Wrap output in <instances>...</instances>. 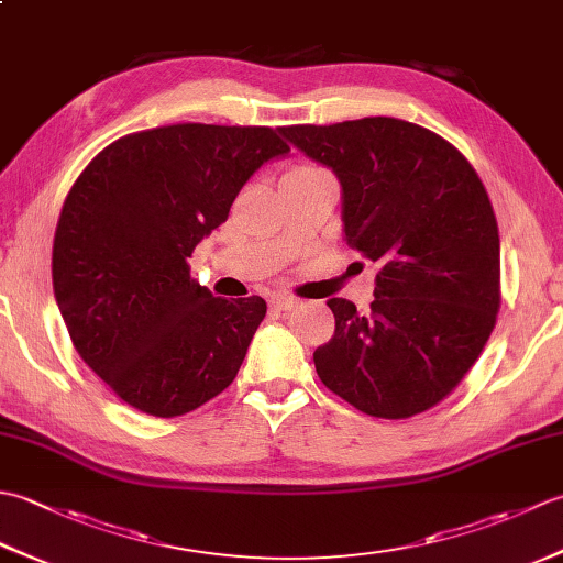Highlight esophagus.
Wrapping results in <instances>:
<instances>
[{
    "instance_id": "34e87169",
    "label": "esophagus",
    "mask_w": 563,
    "mask_h": 563,
    "mask_svg": "<svg viewBox=\"0 0 563 563\" xmlns=\"http://www.w3.org/2000/svg\"><path fill=\"white\" fill-rule=\"evenodd\" d=\"M271 307L278 309V312H290V309L300 307V300H297V297H290V295H278V297H273V300H271Z\"/></svg>"
}]
</instances>
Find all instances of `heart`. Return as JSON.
<instances>
[{
  "mask_svg": "<svg viewBox=\"0 0 563 563\" xmlns=\"http://www.w3.org/2000/svg\"><path fill=\"white\" fill-rule=\"evenodd\" d=\"M324 169H319V166H312V164H295L292 169L288 172V176L285 178H295V176H312V174H319Z\"/></svg>",
  "mask_w": 563,
  "mask_h": 563,
  "instance_id": "b5f03b06",
  "label": "heart"
}]
</instances>
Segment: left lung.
<instances>
[{
	"instance_id": "1",
	"label": "left lung",
	"mask_w": 563,
	"mask_h": 563,
	"mask_svg": "<svg viewBox=\"0 0 563 563\" xmlns=\"http://www.w3.org/2000/svg\"><path fill=\"white\" fill-rule=\"evenodd\" d=\"M343 190V239L379 263L369 312L333 297L319 379L377 418L440 404L482 355L500 307V239L464 154L399 118L280 128Z\"/></svg>"
}]
</instances>
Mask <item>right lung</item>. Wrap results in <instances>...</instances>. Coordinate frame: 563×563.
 <instances>
[{"label": "right lung", "instance_id": "1", "mask_svg": "<svg viewBox=\"0 0 563 563\" xmlns=\"http://www.w3.org/2000/svg\"><path fill=\"white\" fill-rule=\"evenodd\" d=\"M273 128L178 123L125 135L71 186L53 288L79 357L133 409L174 418L232 385L266 302L212 297L188 258L261 164Z\"/></svg>", "mask_w": 563, "mask_h": 563}]
</instances>
